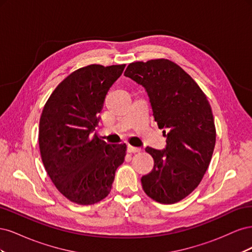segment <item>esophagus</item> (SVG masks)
Listing matches in <instances>:
<instances>
[{
	"instance_id": "1",
	"label": "esophagus",
	"mask_w": 252,
	"mask_h": 252,
	"mask_svg": "<svg viewBox=\"0 0 252 252\" xmlns=\"http://www.w3.org/2000/svg\"><path fill=\"white\" fill-rule=\"evenodd\" d=\"M127 150H128V152H139V151H141V148L132 146V145H128Z\"/></svg>"
}]
</instances>
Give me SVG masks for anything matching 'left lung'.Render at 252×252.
<instances>
[{
	"label": "left lung",
	"instance_id": "8db88e82",
	"mask_svg": "<svg viewBox=\"0 0 252 252\" xmlns=\"http://www.w3.org/2000/svg\"><path fill=\"white\" fill-rule=\"evenodd\" d=\"M124 74L146 89L158 126L167 129L164 150L145 148L155 166L141 179L144 191L161 204L180 202L199 186L216 146L207 96L183 68L167 59L130 63Z\"/></svg>",
	"mask_w": 252,
	"mask_h": 252
}]
</instances>
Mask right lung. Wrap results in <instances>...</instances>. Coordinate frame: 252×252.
Returning a JSON list of instances; mask_svg holds the SVG:
<instances>
[{
  "instance_id": "1",
  "label": "right lung",
  "mask_w": 252,
  "mask_h": 252,
  "mask_svg": "<svg viewBox=\"0 0 252 252\" xmlns=\"http://www.w3.org/2000/svg\"><path fill=\"white\" fill-rule=\"evenodd\" d=\"M125 64H91L73 71L52 91L40 119L39 146L45 170L66 199L91 205L111 190L126 144H107L93 133L105 96Z\"/></svg>"
}]
</instances>
